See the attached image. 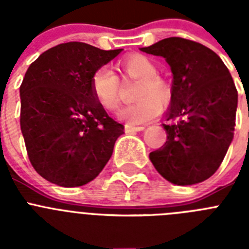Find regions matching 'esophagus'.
<instances>
[{
	"label": "esophagus",
	"instance_id": "esophagus-1",
	"mask_svg": "<svg viewBox=\"0 0 249 249\" xmlns=\"http://www.w3.org/2000/svg\"><path fill=\"white\" fill-rule=\"evenodd\" d=\"M144 128H146L144 126H135V124H129V123H127L126 126H124V131H126L127 133H131V132L143 131Z\"/></svg>",
	"mask_w": 249,
	"mask_h": 249
}]
</instances>
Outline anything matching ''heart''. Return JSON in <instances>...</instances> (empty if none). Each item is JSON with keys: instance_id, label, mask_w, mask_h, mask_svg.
Wrapping results in <instances>:
<instances>
[{"instance_id": "1", "label": "heart", "mask_w": 249, "mask_h": 249, "mask_svg": "<svg viewBox=\"0 0 249 249\" xmlns=\"http://www.w3.org/2000/svg\"><path fill=\"white\" fill-rule=\"evenodd\" d=\"M121 66L128 76L141 80L137 96L142 98L123 107L118 113L120 117L132 124L147 122L156 117L162 109L160 103L166 105L171 98L168 83L157 76L155 63L142 54L127 57ZM91 89L98 103L107 111H114L120 105V80L108 66H101L93 72Z\"/></svg>"}]
</instances>
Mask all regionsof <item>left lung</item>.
<instances>
[{"instance_id":"obj_1","label":"left lung","mask_w":249,"mask_h":249,"mask_svg":"<svg viewBox=\"0 0 249 249\" xmlns=\"http://www.w3.org/2000/svg\"><path fill=\"white\" fill-rule=\"evenodd\" d=\"M142 52L163 57L173 74L171 106L162 124L167 141L149 153L158 173L178 186L206 181L233 140L238 93L219 56L195 41L169 37Z\"/></svg>"}]
</instances>
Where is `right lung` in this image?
Here are the masks:
<instances>
[{"mask_svg": "<svg viewBox=\"0 0 249 249\" xmlns=\"http://www.w3.org/2000/svg\"><path fill=\"white\" fill-rule=\"evenodd\" d=\"M120 50L61 43L31 63L19 87L21 131L31 164L61 187H80L108 162L123 124L92 93L91 78Z\"/></svg>", "mask_w": 249, "mask_h": 249, "instance_id": "1", "label": "right lung"}]
</instances>
